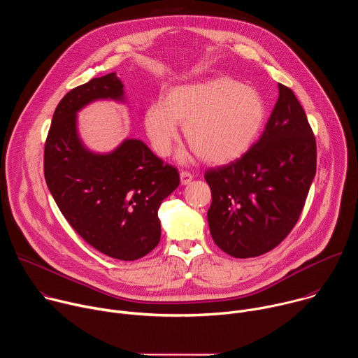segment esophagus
<instances>
[{
  "mask_svg": "<svg viewBox=\"0 0 358 358\" xmlns=\"http://www.w3.org/2000/svg\"><path fill=\"white\" fill-rule=\"evenodd\" d=\"M180 178H181V184L187 185V184H189L192 181V174L188 173V171H181L180 173Z\"/></svg>",
  "mask_w": 358,
  "mask_h": 358,
  "instance_id": "esophagus-1",
  "label": "esophagus"
}]
</instances>
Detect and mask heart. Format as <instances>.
<instances>
[{
  "instance_id": "b5f03b06",
  "label": "heart",
  "mask_w": 358,
  "mask_h": 358,
  "mask_svg": "<svg viewBox=\"0 0 358 358\" xmlns=\"http://www.w3.org/2000/svg\"><path fill=\"white\" fill-rule=\"evenodd\" d=\"M265 100L252 86L218 76L198 83L171 87L164 101L147 108L144 126L159 156L171 155L184 137L208 164H228L241 159L257 140L265 122Z\"/></svg>"
}]
</instances>
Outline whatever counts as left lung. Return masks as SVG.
I'll return each instance as SVG.
<instances>
[{
	"label": "left lung",
	"mask_w": 358,
	"mask_h": 358,
	"mask_svg": "<svg viewBox=\"0 0 358 358\" xmlns=\"http://www.w3.org/2000/svg\"><path fill=\"white\" fill-rule=\"evenodd\" d=\"M316 138L287 86L259 140L245 155L206 171L211 188L210 232L234 258H255L276 248L296 225L316 176Z\"/></svg>",
	"instance_id": "8db88e82"
}]
</instances>
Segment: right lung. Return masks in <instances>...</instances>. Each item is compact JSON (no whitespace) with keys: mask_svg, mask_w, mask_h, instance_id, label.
Here are the masks:
<instances>
[{"mask_svg":"<svg viewBox=\"0 0 358 358\" xmlns=\"http://www.w3.org/2000/svg\"><path fill=\"white\" fill-rule=\"evenodd\" d=\"M99 99L124 100L115 72L72 89L59 101L45 141V181L83 241L110 258L136 261L159 245L157 213L180 174L137 138H126L109 155L89 151L78 136L76 113Z\"/></svg>","mask_w":358,"mask_h":358,"instance_id":"add662e5","label":"right lung"}]
</instances>
